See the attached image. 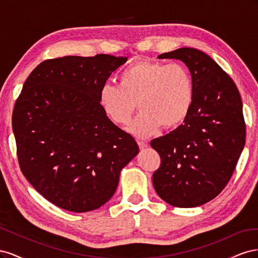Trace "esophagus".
Masks as SVG:
<instances>
[{"label": "esophagus", "instance_id": "obj_1", "mask_svg": "<svg viewBox=\"0 0 258 258\" xmlns=\"http://www.w3.org/2000/svg\"><path fill=\"white\" fill-rule=\"evenodd\" d=\"M138 144H139V147L141 148V150H143V148L147 147V142H145V141H141V140H140V141H138Z\"/></svg>", "mask_w": 258, "mask_h": 258}]
</instances>
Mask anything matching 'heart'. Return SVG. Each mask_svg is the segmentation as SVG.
I'll list each match as a JSON object with an SVG mask.
<instances>
[{"label": "heart", "mask_w": 258, "mask_h": 258, "mask_svg": "<svg viewBox=\"0 0 258 258\" xmlns=\"http://www.w3.org/2000/svg\"><path fill=\"white\" fill-rule=\"evenodd\" d=\"M118 85L105 83L99 90L104 114L117 124H127L138 105L141 111L129 131L145 138L161 126L171 129L181 124L192 104L191 76L179 63L141 61L124 69Z\"/></svg>", "instance_id": "b5f03b06"}]
</instances>
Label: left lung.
I'll list each match as a JSON object with an SVG mask.
<instances>
[{"mask_svg":"<svg viewBox=\"0 0 258 258\" xmlns=\"http://www.w3.org/2000/svg\"><path fill=\"white\" fill-rule=\"evenodd\" d=\"M158 59L184 62L191 75L194 98L181 126L151 142L161 158L153 185L171 206L199 207L227 185L244 147L241 97L228 74L204 51L183 47Z\"/></svg>","mask_w":258,"mask_h":258,"instance_id":"left-lung-1","label":"left lung"}]
</instances>
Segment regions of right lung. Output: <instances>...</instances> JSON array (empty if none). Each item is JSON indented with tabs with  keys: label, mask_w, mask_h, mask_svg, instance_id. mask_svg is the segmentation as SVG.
<instances>
[{
	"label": "right lung",
	"mask_w": 258,
	"mask_h": 258,
	"mask_svg": "<svg viewBox=\"0 0 258 258\" xmlns=\"http://www.w3.org/2000/svg\"><path fill=\"white\" fill-rule=\"evenodd\" d=\"M127 57L68 56L38 64L13 112L21 172L51 204L71 212L112 198L136 140L108 119L99 90Z\"/></svg>",
	"instance_id": "right-lung-1"
}]
</instances>
